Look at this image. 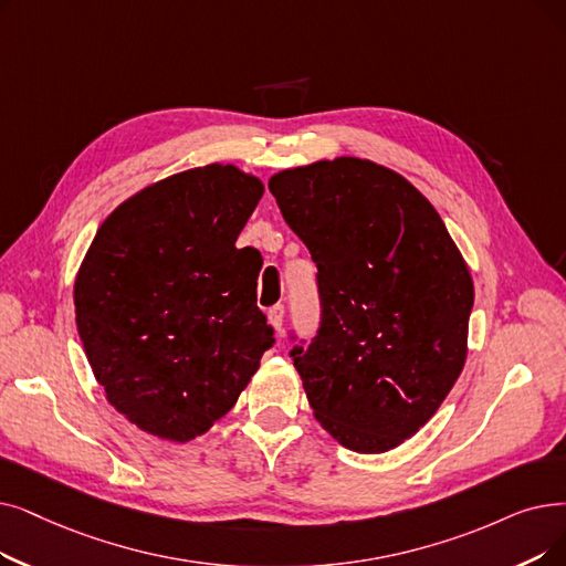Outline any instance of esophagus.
<instances>
[{
  "label": "esophagus",
  "instance_id": "34e87169",
  "mask_svg": "<svg viewBox=\"0 0 566 566\" xmlns=\"http://www.w3.org/2000/svg\"><path fill=\"white\" fill-rule=\"evenodd\" d=\"M268 322L273 324V328L277 333H282V324H284V305H273L268 310Z\"/></svg>",
  "mask_w": 566,
  "mask_h": 566
}]
</instances>
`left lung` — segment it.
I'll list each match as a JSON object with an SVG mask.
<instances>
[{"label":"left lung","mask_w":566,"mask_h":566,"mask_svg":"<svg viewBox=\"0 0 566 566\" xmlns=\"http://www.w3.org/2000/svg\"><path fill=\"white\" fill-rule=\"evenodd\" d=\"M268 187L318 270L322 322L289 352L316 421L352 451L396 449L462 373L470 270L396 170L339 157L282 170Z\"/></svg>","instance_id":"left-lung-1"}]
</instances>
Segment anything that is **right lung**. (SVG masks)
Here are the masks:
<instances>
[{
    "label": "right lung",
    "mask_w": 566,
    "mask_h": 566,
    "mask_svg": "<svg viewBox=\"0 0 566 566\" xmlns=\"http://www.w3.org/2000/svg\"><path fill=\"white\" fill-rule=\"evenodd\" d=\"M261 196L254 176L210 164L138 191L96 231L76 324L108 402L140 430L203 434L275 344L256 307L261 254L235 248Z\"/></svg>",
    "instance_id": "add662e5"
}]
</instances>
